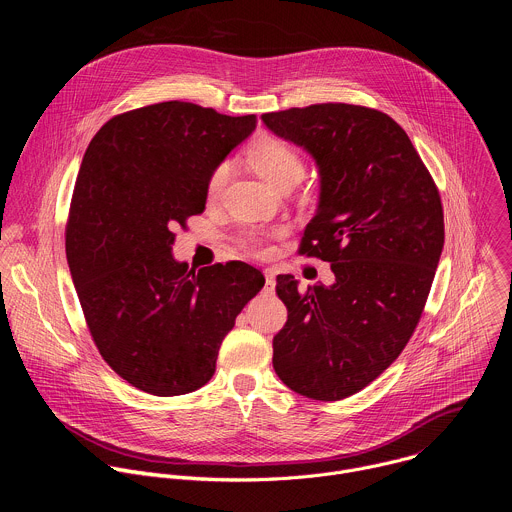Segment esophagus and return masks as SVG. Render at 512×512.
<instances>
[{
	"label": "esophagus",
	"instance_id": "obj_1",
	"mask_svg": "<svg viewBox=\"0 0 512 512\" xmlns=\"http://www.w3.org/2000/svg\"><path fill=\"white\" fill-rule=\"evenodd\" d=\"M265 281H267V285H273V283H275V269H273V267H267V269H265Z\"/></svg>",
	"mask_w": 512,
	"mask_h": 512
}]
</instances>
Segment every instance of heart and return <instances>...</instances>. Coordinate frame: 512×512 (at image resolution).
I'll return each mask as SVG.
<instances>
[{
  "label": "heart",
  "mask_w": 512,
  "mask_h": 512,
  "mask_svg": "<svg viewBox=\"0 0 512 512\" xmlns=\"http://www.w3.org/2000/svg\"><path fill=\"white\" fill-rule=\"evenodd\" d=\"M247 164L257 176H261L275 190L283 186H294L304 174V164L300 154L291 148L289 143L269 135H263L249 145ZM225 178H227V168L221 166L210 178V184H208L210 196L221 192ZM265 239L267 235L257 229H251L241 235V243L253 253L265 251Z\"/></svg>",
  "instance_id": "1"
}]
</instances>
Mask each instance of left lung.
Listing matches in <instances>:
<instances>
[{"label":"left lung","instance_id":"8db88e82","mask_svg":"<svg viewBox=\"0 0 512 512\" xmlns=\"http://www.w3.org/2000/svg\"><path fill=\"white\" fill-rule=\"evenodd\" d=\"M261 121L318 168L300 253L334 273L306 294L294 275H277L287 322L273 336V369L291 391L338 401L373 383L409 342L444 249L442 200L407 133L377 109L322 103Z\"/></svg>","mask_w":512,"mask_h":512}]
</instances>
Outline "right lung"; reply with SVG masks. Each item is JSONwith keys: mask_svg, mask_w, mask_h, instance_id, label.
Listing matches in <instances>:
<instances>
[{"mask_svg": "<svg viewBox=\"0 0 512 512\" xmlns=\"http://www.w3.org/2000/svg\"><path fill=\"white\" fill-rule=\"evenodd\" d=\"M257 127L184 101L141 107L91 139L72 194L66 259L93 340L129 385L158 397L206 385L265 277L243 261L188 269L174 231L206 208L216 168Z\"/></svg>", "mask_w": 512, "mask_h": 512, "instance_id": "right-lung-1", "label": "right lung"}]
</instances>
